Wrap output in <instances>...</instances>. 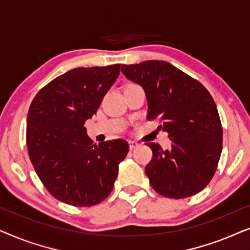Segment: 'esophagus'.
<instances>
[{
  "label": "esophagus",
  "mask_w": 250,
  "mask_h": 250,
  "mask_svg": "<svg viewBox=\"0 0 250 250\" xmlns=\"http://www.w3.org/2000/svg\"><path fill=\"white\" fill-rule=\"evenodd\" d=\"M128 145H129V149H131V150L135 149V148H138V146H140V145H139V142L134 141V140H129V141H128Z\"/></svg>",
  "instance_id": "34e87169"
}]
</instances>
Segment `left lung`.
<instances>
[{"label":"left lung","mask_w":250,"mask_h":250,"mask_svg":"<svg viewBox=\"0 0 250 250\" xmlns=\"http://www.w3.org/2000/svg\"><path fill=\"white\" fill-rule=\"evenodd\" d=\"M148 102V119L168 133L170 146L146 143L152 159L146 174L156 192L173 199L191 197L213 179L222 152L223 129L216 104L203 84L166 61L122 64Z\"/></svg>","instance_id":"8db88e82"}]
</instances>
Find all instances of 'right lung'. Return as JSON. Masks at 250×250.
Masks as SVG:
<instances>
[{
  "mask_svg": "<svg viewBox=\"0 0 250 250\" xmlns=\"http://www.w3.org/2000/svg\"><path fill=\"white\" fill-rule=\"evenodd\" d=\"M121 64L75 68L44 86L27 116L29 158L44 187L58 200L90 207L114 188L128 143L118 139L95 145L84 124L100 107Z\"/></svg>",
  "mask_w": 250,
  "mask_h": 250,
  "instance_id": "obj_1",
  "label": "right lung"
}]
</instances>
